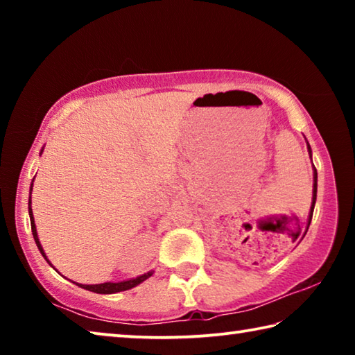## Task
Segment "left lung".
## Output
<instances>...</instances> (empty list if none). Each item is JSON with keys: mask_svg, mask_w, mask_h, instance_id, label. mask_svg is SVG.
I'll use <instances>...</instances> for the list:
<instances>
[{"mask_svg": "<svg viewBox=\"0 0 355 355\" xmlns=\"http://www.w3.org/2000/svg\"><path fill=\"white\" fill-rule=\"evenodd\" d=\"M307 148H309V155H310V158H311V148H310V146H309V142H307ZM316 191H318V172H316L315 166H313V196H311V207H310V213H309V219H307V228H305L304 233H300V232L297 230L296 235H294V241H296V239H297L299 236L304 238L305 233H307V230H309L311 218H313V209H315V203H316ZM302 238H300V239H302Z\"/></svg>", "mask_w": 355, "mask_h": 355, "instance_id": "8db88e82", "label": "left lung"}]
</instances>
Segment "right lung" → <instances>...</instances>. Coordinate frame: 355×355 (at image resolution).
<instances>
[{"label": "right lung", "instance_id": "add662e5", "mask_svg": "<svg viewBox=\"0 0 355 355\" xmlns=\"http://www.w3.org/2000/svg\"><path fill=\"white\" fill-rule=\"evenodd\" d=\"M42 152H44V148L40 150V153ZM33 182H34V180H33ZM29 191H33V183H31V188H29ZM28 211H29V219H31V230H33L34 241H35V244H37L40 254L44 255V258H45L48 263H50V260H48L46 255H45L44 248H42V244L39 241V236H37V228H35V224H34V216H33V208H31V196H29V200H28ZM152 274H153V271H148V272L142 274V275H139V277H136V279H130V280H123V282H116V284H114V282H105V284H98V285H83V284H76V282H73V284L84 288V290L94 291V293H98V294H114V293H119V291L131 290V288H135V286H137L139 284H142L144 280H147L148 277H152Z\"/></svg>", "mask_w": 355, "mask_h": 355}]
</instances>
